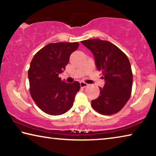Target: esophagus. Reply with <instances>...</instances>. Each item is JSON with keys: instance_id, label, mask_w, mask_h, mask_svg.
<instances>
[{"instance_id": "obj_1", "label": "esophagus", "mask_w": 156, "mask_h": 156, "mask_svg": "<svg viewBox=\"0 0 156 156\" xmlns=\"http://www.w3.org/2000/svg\"><path fill=\"white\" fill-rule=\"evenodd\" d=\"M80 87H81L82 88H84V87H86L87 86H88V84L87 83H84V82H83V81L80 82Z\"/></svg>"}]
</instances>
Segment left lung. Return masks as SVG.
<instances>
[{
  "label": "left lung",
  "instance_id": "obj_1",
  "mask_svg": "<svg viewBox=\"0 0 156 156\" xmlns=\"http://www.w3.org/2000/svg\"><path fill=\"white\" fill-rule=\"evenodd\" d=\"M94 54L98 70L105 84L91 106L102 115H112L122 109L130 98L133 83L130 62L125 54L107 41L91 39L81 41Z\"/></svg>",
  "mask_w": 156,
  "mask_h": 156
}]
</instances>
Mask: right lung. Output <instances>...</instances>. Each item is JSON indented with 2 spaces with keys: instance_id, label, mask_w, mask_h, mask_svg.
Returning a JSON list of instances; mask_svg holds the SVG:
<instances>
[{
  "instance_id": "1",
  "label": "right lung",
  "mask_w": 156,
  "mask_h": 156,
  "mask_svg": "<svg viewBox=\"0 0 156 156\" xmlns=\"http://www.w3.org/2000/svg\"><path fill=\"white\" fill-rule=\"evenodd\" d=\"M79 43H49L36 53L28 70L30 91L37 106L49 115H58L72 107L79 82L66 83L59 74L64 72L70 55Z\"/></svg>"
}]
</instances>
